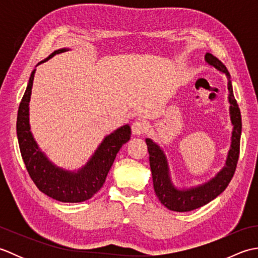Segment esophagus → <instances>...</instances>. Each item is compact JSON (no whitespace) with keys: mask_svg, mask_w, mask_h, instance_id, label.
I'll return each instance as SVG.
<instances>
[{"mask_svg":"<svg viewBox=\"0 0 258 258\" xmlns=\"http://www.w3.org/2000/svg\"><path fill=\"white\" fill-rule=\"evenodd\" d=\"M146 132V125L143 122H134L132 124V133L134 135H142Z\"/></svg>","mask_w":258,"mask_h":258,"instance_id":"1","label":"esophagus"}]
</instances>
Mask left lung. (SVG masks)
<instances>
[{"instance_id":"obj_1","label":"left lung","mask_w":258,"mask_h":258,"mask_svg":"<svg viewBox=\"0 0 258 258\" xmlns=\"http://www.w3.org/2000/svg\"><path fill=\"white\" fill-rule=\"evenodd\" d=\"M206 62L212 65L227 78V89L229 92V103H231V119L234 125L232 135V145L228 152L226 166L218 173L215 177L210 182L197 186L190 189H176L171 183L168 176V167L166 157L164 155L160 146L156 145L150 139H146L147 151L150 154V165L153 176V185H154L155 194L161 201L162 204L168 210L174 212H189L196 208L206 205L214 199L223 193L228 186L229 182L234 176L235 169L237 166L239 157V145H240V134H242V117L238 104L235 100L234 93L231 83V74L220 59L212 55L211 53H206Z\"/></svg>"}]
</instances>
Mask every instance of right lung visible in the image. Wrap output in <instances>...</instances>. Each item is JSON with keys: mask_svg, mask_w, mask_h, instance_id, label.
Instances as JSON below:
<instances>
[{"mask_svg": "<svg viewBox=\"0 0 258 258\" xmlns=\"http://www.w3.org/2000/svg\"><path fill=\"white\" fill-rule=\"evenodd\" d=\"M57 50L50 56L65 52ZM35 70L31 74L26 91L19 106L18 120H16V133L20 145L22 158L33 183L42 193L48 197L63 203H79L90 200L101 189L105 182L109 168L116 157L119 149L131 139V127L125 125L106 136L95 154L86 165L78 173H71L54 166L48 162L44 154L38 150L34 139L31 134L29 124V102L31 97L33 80Z\"/></svg>", "mask_w": 258, "mask_h": 258, "instance_id": "add662e5", "label": "right lung"}]
</instances>
